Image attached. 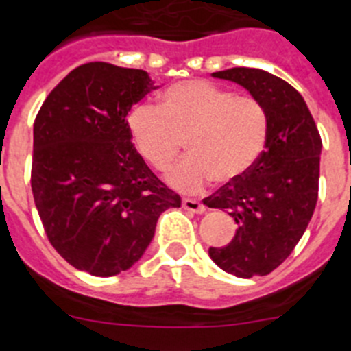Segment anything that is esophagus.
Returning <instances> with one entry per match:
<instances>
[{"instance_id": "1", "label": "esophagus", "mask_w": 351, "mask_h": 351, "mask_svg": "<svg viewBox=\"0 0 351 351\" xmlns=\"http://www.w3.org/2000/svg\"><path fill=\"white\" fill-rule=\"evenodd\" d=\"M182 208L187 211H192V213H203L204 211V204L195 201V199H189L183 197L182 199Z\"/></svg>"}]
</instances>
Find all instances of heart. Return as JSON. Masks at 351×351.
<instances>
[{"instance_id": "obj_1", "label": "heart", "mask_w": 351, "mask_h": 351, "mask_svg": "<svg viewBox=\"0 0 351 351\" xmlns=\"http://www.w3.org/2000/svg\"><path fill=\"white\" fill-rule=\"evenodd\" d=\"M128 128L138 154L157 171L175 162L185 140L189 157L166 180L178 191L199 192L211 180L229 185L248 175L266 150L271 122L255 96L185 80L164 90L159 106H136Z\"/></svg>"}]
</instances>
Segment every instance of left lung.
Wrapping results in <instances>:
<instances>
[{
  "mask_svg": "<svg viewBox=\"0 0 351 351\" xmlns=\"http://www.w3.org/2000/svg\"><path fill=\"white\" fill-rule=\"evenodd\" d=\"M261 99L269 112V140L252 171L222 185L203 203L234 219L229 245L210 248L211 261L239 278L266 276L295 248L318 199L322 140L301 94L282 78L255 68L213 73Z\"/></svg>",
  "mask_w": 351,
  "mask_h": 351,
  "instance_id": "1",
  "label": "left lung"
}]
</instances>
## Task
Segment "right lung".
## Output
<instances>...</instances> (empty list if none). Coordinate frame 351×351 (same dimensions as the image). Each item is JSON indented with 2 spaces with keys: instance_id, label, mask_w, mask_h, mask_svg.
<instances>
[{
  "instance_id": "add662e5",
  "label": "right lung",
  "mask_w": 351,
  "mask_h": 351,
  "mask_svg": "<svg viewBox=\"0 0 351 351\" xmlns=\"http://www.w3.org/2000/svg\"><path fill=\"white\" fill-rule=\"evenodd\" d=\"M152 89L143 69L87 62L53 87L34 119L38 215L58 254L94 276L136 264L160 213L182 204L131 143L125 117Z\"/></svg>"
}]
</instances>
